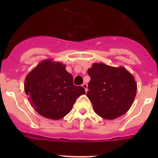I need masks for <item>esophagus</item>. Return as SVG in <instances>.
Here are the masks:
<instances>
[{"mask_svg":"<svg viewBox=\"0 0 158 158\" xmlns=\"http://www.w3.org/2000/svg\"><path fill=\"white\" fill-rule=\"evenodd\" d=\"M82 87L85 89V92L88 91V85L86 83H83L82 84Z\"/></svg>","mask_w":158,"mask_h":158,"instance_id":"esophagus-1","label":"esophagus"}]
</instances>
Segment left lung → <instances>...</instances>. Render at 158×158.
Listing matches in <instances>:
<instances>
[{
	"instance_id": "left-lung-1",
	"label": "left lung",
	"mask_w": 158,
	"mask_h": 158,
	"mask_svg": "<svg viewBox=\"0 0 158 158\" xmlns=\"http://www.w3.org/2000/svg\"><path fill=\"white\" fill-rule=\"evenodd\" d=\"M88 73L91 80L86 96L97 115L115 119L127 112L136 96L137 83L126 68L95 62Z\"/></svg>"
}]
</instances>
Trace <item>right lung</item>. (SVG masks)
Returning a JSON list of instances; mask_svg holds the SVG:
<instances>
[{"mask_svg":"<svg viewBox=\"0 0 158 158\" xmlns=\"http://www.w3.org/2000/svg\"><path fill=\"white\" fill-rule=\"evenodd\" d=\"M24 91L31 105L40 115L58 120L72 110L77 98L85 94L76 86L65 65L47 58L43 60L25 77Z\"/></svg>","mask_w":158,"mask_h":158,"instance_id":"add662e5","label":"right lung"}]
</instances>
